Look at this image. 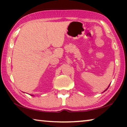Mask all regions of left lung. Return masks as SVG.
Segmentation results:
<instances>
[{
	"mask_svg": "<svg viewBox=\"0 0 127 127\" xmlns=\"http://www.w3.org/2000/svg\"><path fill=\"white\" fill-rule=\"evenodd\" d=\"M109 87H108V88H109ZM107 89H106V90H105V91H103V92H105V91H106V90H107Z\"/></svg>",
	"mask_w": 127,
	"mask_h": 127,
	"instance_id": "1",
	"label": "left lung"
}]
</instances>
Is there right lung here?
I'll return each instance as SVG.
<instances>
[{
    "label": "right lung",
    "mask_w": 127,
    "mask_h": 127,
    "mask_svg": "<svg viewBox=\"0 0 127 127\" xmlns=\"http://www.w3.org/2000/svg\"><path fill=\"white\" fill-rule=\"evenodd\" d=\"M32 96H33V95H32Z\"/></svg>",
    "instance_id": "right-lung-1"
}]
</instances>
